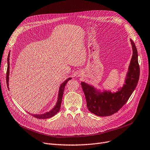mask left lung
<instances>
[{"mask_svg": "<svg viewBox=\"0 0 150 150\" xmlns=\"http://www.w3.org/2000/svg\"><path fill=\"white\" fill-rule=\"evenodd\" d=\"M131 42L133 54L125 84L120 91L115 93L109 91L101 93L96 91L93 87L85 82H81L87 108L90 112L98 116H110L117 112L127 103L137 86L140 76L138 53L134 41L131 40Z\"/></svg>", "mask_w": 150, "mask_h": 150, "instance_id": "8db88e82", "label": "left lung"}]
</instances>
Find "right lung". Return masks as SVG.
<instances>
[{
	"label": "right lung",
	"mask_w": 150,
	"mask_h": 150,
	"mask_svg": "<svg viewBox=\"0 0 150 150\" xmlns=\"http://www.w3.org/2000/svg\"><path fill=\"white\" fill-rule=\"evenodd\" d=\"M9 57H10V52L8 55V58H7V62H8V67H7V70H6V84L7 87L8 88V79H9V72H10V63H9ZM71 78H68L67 80H66L62 84L60 87L59 90V97H58V101L57 102V104L54 108L45 114H41V115H32L33 117L36 118L38 119H46L51 118L55 115V114L57 113L60 109V106L62 104V97L63 95V91L64 89H65V87L69 80H70ZM9 89V88H8Z\"/></svg>",
	"instance_id": "right-lung-1"
}]
</instances>
